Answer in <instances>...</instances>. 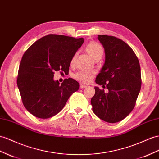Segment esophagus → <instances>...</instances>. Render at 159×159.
I'll use <instances>...</instances> for the list:
<instances>
[{
	"mask_svg": "<svg viewBox=\"0 0 159 159\" xmlns=\"http://www.w3.org/2000/svg\"><path fill=\"white\" fill-rule=\"evenodd\" d=\"M85 87H87V86L85 84H80V89H84Z\"/></svg>",
	"mask_w": 159,
	"mask_h": 159,
	"instance_id": "34e87169",
	"label": "esophagus"
}]
</instances>
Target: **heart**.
<instances>
[{
  "mask_svg": "<svg viewBox=\"0 0 159 159\" xmlns=\"http://www.w3.org/2000/svg\"><path fill=\"white\" fill-rule=\"evenodd\" d=\"M85 50H86L87 54L91 57V58L94 60L97 59H101L102 58L104 53V50L102 46L96 42H91L89 43L87 45V46L85 47ZM75 60V56H73V58L71 60L72 64H74ZM73 76L75 79L80 81V82L88 83L95 76V73L88 71H79L76 72Z\"/></svg>",
  "mask_w": 159,
  "mask_h": 159,
  "instance_id": "heart-1",
  "label": "heart"
}]
</instances>
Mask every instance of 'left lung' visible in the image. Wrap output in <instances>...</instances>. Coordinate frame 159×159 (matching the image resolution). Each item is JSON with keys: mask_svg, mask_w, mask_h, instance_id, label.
<instances>
[{"mask_svg": "<svg viewBox=\"0 0 159 159\" xmlns=\"http://www.w3.org/2000/svg\"><path fill=\"white\" fill-rule=\"evenodd\" d=\"M97 38L104 48L105 60L95 82L106 87L108 93L95 87L91 103L93 112L101 120L116 123L127 117L136 105L142 83L140 63L124 41L105 35Z\"/></svg>", "mask_w": 159, "mask_h": 159, "instance_id": "8db88e82", "label": "left lung"}]
</instances>
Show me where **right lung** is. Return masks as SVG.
I'll use <instances>...</instances> for the list:
<instances>
[{"mask_svg":"<svg viewBox=\"0 0 159 159\" xmlns=\"http://www.w3.org/2000/svg\"><path fill=\"white\" fill-rule=\"evenodd\" d=\"M84 39L48 35L31 45L19 65L17 87L23 104L32 115L47 119L58 113L79 83L71 78L62 84L54 80V72L68 73L71 60Z\"/></svg>","mask_w":159,"mask_h":159,"instance_id":"right-lung-1","label":"right lung"}]
</instances>
